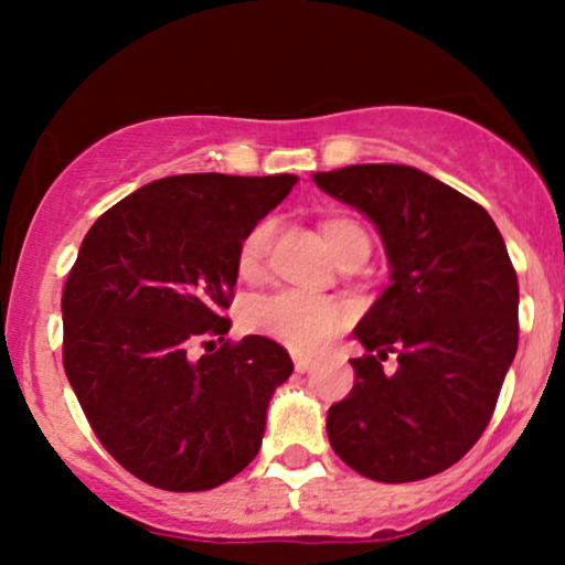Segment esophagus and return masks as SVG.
Returning <instances> with one entry per match:
<instances>
[{
	"mask_svg": "<svg viewBox=\"0 0 565 565\" xmlns=\"http://www.w3.org/2000/svg\"><path fill=\"white\" fill-rule=\"evenodd\" d=\"M310 366H313V359H308V355H295V369H297V372L305 374Z\"/></svg>",
	"mask_w": 565,
	"mask_h": 565,
	"instance_id": "obj_1",
	"label": "esophagus"
}]
</instances>
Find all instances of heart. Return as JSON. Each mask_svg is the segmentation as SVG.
Returning a JSON list of instances; mask_svg holds the SVG:
<instances>
[{
	"instance_id": "obj_1",
	"label": "heart",
	"mask_w": 565,
	"mask_h": 565,
	"mask_svg": "<svg viewBox=\"0 0 565 565\" xmlns=\"http://www.w3.org/2000/svg\"><path fill=\"white\" fill-rule=\"evenodd\" d=\"M276 223L260 220L244 233L236 249V270L244 281H257L265 274L270 244H274ZM321 233L337 263H364L372 249V238L359 220L332 215L321 220ZM244 327L249 332L270 337L284 345L310 353L327 345L348 323V308L332 297H308L300 291H276L257 297L244 308Z\"/></svg>"
}]
</instances>
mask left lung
Returning a JSON list of instances; mask_svg holds the SVG:
<instances>
[{"label": "left lung", "mask_w": 565, "mask_h": 565, "mask_svg": "<svg viewBox=\"0 0 565 565\" xmlns=\"http://www.w3.org/2000/svg\"><path fill=\"white\" fill-rule=\"evenodd\" d=\"M316 185L377 225L391 287L355 327L348 398L329 408L342 462L382 483L451 468L483 436L518 350V276L481 204L406 164L316 172ZM399 355L385 375L381 361Z\"/></svg>", "instance_id": "1"}]
</instances>
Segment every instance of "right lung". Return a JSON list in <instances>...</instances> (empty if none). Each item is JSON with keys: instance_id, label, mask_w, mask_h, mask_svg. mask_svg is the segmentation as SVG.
Segmentation results:
<instances>
[{"instance_id": "1", "label": "right lung", "mask_w": 565, "mask_h": 565, "mask_svg": "<svg viewBox=\"0 0 565 565\" xmlns=\"http://www.w3.org/2000/svg\"><path fill=\"white\" fill-rule=\"evenodd\" d=\"M295 174H172L87 231L63 287V366L116 462L164 491H206L257 457L270 395L289 380L278 342L225 340L236 249ZM221 348H214V340ZM204 344L201 360L190 348Z\"/></svg>"}]
</instances>
